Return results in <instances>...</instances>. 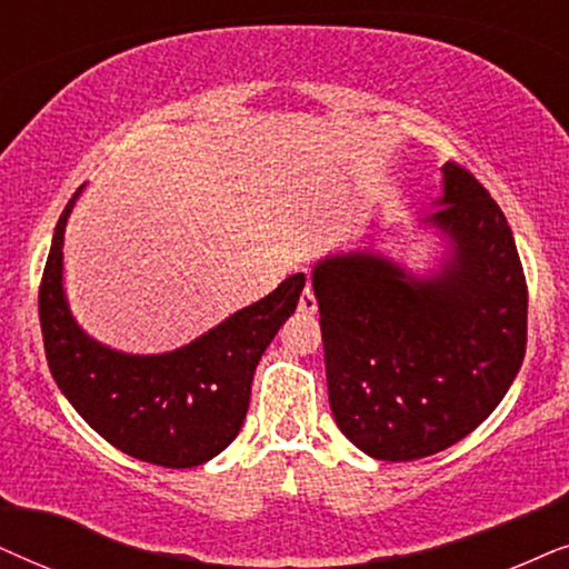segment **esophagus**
Instances as JSON below:
<instances>
[{
  "mask_svg": "<svg viewBox=\"0 0 569 569\" xmlns=\"http://www.w3.org/2000/svg\"><path fill=\"white\" fill-rule=\"evenodd\" d=\"M299 312L301 315H315L317 312V299H315V291L307 289L301 291V297H299Z\"/></svg>",
  "mask_w": 569,
  "mask_h": 569,
  "instance_id": "34e87169",
  "label": "esophagus"
}]
</instances>
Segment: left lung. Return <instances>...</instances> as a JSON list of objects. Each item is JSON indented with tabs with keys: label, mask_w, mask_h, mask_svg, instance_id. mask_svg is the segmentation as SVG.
<instances>
[{
	"label": "left lung",
	"mask_w": 569,
	"mask_h": 569,
	"mask_svg": "<svg viewBox=\"0 0 569 569\" xmlns=\"http://www.w3.org/2000/svg\"><path fill=\"white\" fill-rule=\"evenodd\" d=\"M427 221L452 252L431 278L372 252L315 268L328 396L340 431L377 460H419L471 435L520 372L528 286L507 218L471 171L445 163Z\"/></svg>",
	"instance_id": "1"
}]
</instances>
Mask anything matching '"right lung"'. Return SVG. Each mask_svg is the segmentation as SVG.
Wrapping results in <instances>:
<instances>
[{
	"mask_svg": "<svg viewBox=\"0 0 569 569\" xmlns=\"http://www.w3.org/2000/svg\"><path fill=\"white\" fill-rule=\"evenodd\" d=\"M80 192L82 187L59 216L38 289L51 377L74 411L117 450L163 468L202 466L239 435L257 361L297 309L305 272L177 351H111L78 328L62 291L64 226Z\"/></svg>",
	"mask_w": 569,
	"mask_h": 569,
	"instance_id": "obj_1",
	"label": "right lung"
}]
</instances>
